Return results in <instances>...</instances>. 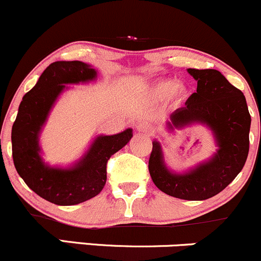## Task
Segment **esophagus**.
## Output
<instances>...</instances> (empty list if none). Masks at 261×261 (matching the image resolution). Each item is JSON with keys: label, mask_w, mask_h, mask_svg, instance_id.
Wrapping results in <instances>:
<instances>
[{"label": "esophagus", "mask_w": 261, "mask_h": 261, "mask_svg": "<svg viewBox=\"0 0 261 261\" xmlns=\"http://www.w3.org/2000/svg\"><path fill=\"white\" fill-rule=\"evenodd\" d=\"M137 130H138L139 133H150V132H152V127H150L148 123L142 122L137 125Z\"/></svg>", "instance_id": "esophagus-1"}]
</instances>
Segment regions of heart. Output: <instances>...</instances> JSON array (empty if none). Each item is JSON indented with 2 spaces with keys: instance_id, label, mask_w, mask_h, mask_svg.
<instances>
[{
  "instance_id": "obj_1",
  "label": "heart",
  "mask_w": 261,
  "mask_h": 261,
  "mask_svg": "<svg viewBox=\"0 0 261 261\" xmlns=\"http://www.w3.org/2000/svg\"><path fill=\"white\" fill-rule=\"evenodd\" d=\"M149 95L155 100L170 98L173 106H179L189 98V89L184 84H176L174 80H161L150 87Z\"/></svg>"
}]
</instances>
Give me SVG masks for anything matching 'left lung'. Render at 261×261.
Here are the masks:
<instances>
[{
  "label": "left lung",
  "instance_id": "1",
  "mask_svg": "<svg viewBox=\"0 0 261 261\" xmlns=\"http://www.w3.org/2000/svg\"><path fill=\"white\" fill-rule=\"evenodd\" d=\"M197 82V90L166 122L171 133L201 124L211 130L216 152L207 161L185 172L167 166L162 144L153 141L148 170L162 192L181 200L202 201L221 192L243 170L249 153L251 117L243 91L215 69H187Z\"/></svg>",
  "mask_w": 261,
  "mask_h": 261
}]
</instances>
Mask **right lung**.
Instances as JSON below:
<instances>
[{
    "instance_id": "obj_1",
    "label": "right lung",
    "mask_w": 261,
    "mask_h": 261,
    "mask_svg": "<svg viewBox=\"0 0 261 261\" xmlns=\"http://www.w3.org/2000/svg\"><path fill=\"white\" fill-rule=\"evenodd\" d=\"M98 77L93 66L83 61L50 64L36 85L23 95L12 125V158L16 171L40 197L60 206L77 205L95 197L107 182V162L133 137V129L113 136H96L84 154L66 167L44 161L40 134L66 85L87 84Z\"/></svg>"
}]
</instances>
